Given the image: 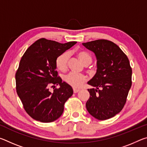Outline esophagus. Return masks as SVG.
<instances>
[{"instance_id":"1","label":"esophagus","mask_w":147,"mask_h":147,"mask_svg":"<svg viewBox=\"0 0 147 147\" xmlns=\"http://www.w3.org/2000/svg\"><path fill=\"white\" fill-rule=\"evenodd\" d=\"M80 90L78 89H75V88H74L73 89V92H74V93H78V92Z\"/></svg>"}]
</instances>
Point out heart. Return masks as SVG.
I'll list each match as a JSON object with an SVG mask.
<instances>
[{"mask_svg":"<svg viewBox=\"0 0 147 147\" xmlns=\"http://www.w3.org/2000/svg\"><path fill=\"white\" fill-rule=\"evenodd\" d=\"M76 55L85 65H88L93 60L91 54L85 51H78L76 52ZM69 59V54L67 52L59 54L56 58L55 65L56 68L62 72L65 71L68 67ZM64 79L68 85L74 88H79L86 81V77L84 74L74 73L68 74Z\"/></svg>","mask_w":147,"mask_h":147,"instance_id":"1","label":"heart"}]
</instances>
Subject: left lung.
Listing matches in <instances>:
<instances>
[{
  "mask_svg": "<svg viewBox=\"0 0 147 147\" xmlns=\"http://www.w3.org/2000/svg\"><path fill=\"white\" fill-rule=\"evenodd\" d=\"M97 59L96 73L88 84L86 108L98 120L113 117L123 109L131 86L132 70L127 56L113 42L97 39L82 43Z\"/></svg>",
  "mask_w": 147,
  "mask_h": 147,
  "instance_id": "8db88e82",
  "label": "left lung"
}]
</instances>
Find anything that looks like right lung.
I'll return each mask as SVG.
<instances>
[{"label":"right lung","mask_w":147,"mask_h":147,"mask_svg":"<svg viewBox=\"0 0 147 147\" xmlns=\"http://www.w3.org/2000/svg\"><path fill=\"white\" fill-rule=\"evenodd\" d=\"M76 41L66 43L41 38L30 46L20 60L16 73V91L26 112L42 123L56 121L63 112L64 104L73 94L71 87L62 82L56 70L57 56ZM59 85V88L55 87ZM49 87H53L51 92Z\"/></svg>","instance_id":"obj_1"}]
</instances>
